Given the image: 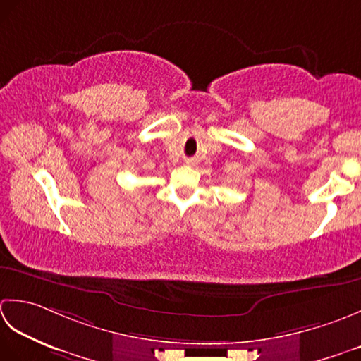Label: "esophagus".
<instances>
[{
  "label": "esophagus",
  "mask_w": 361,
  "mask_h": 361,
  "mask_svg": "<svg viewBox=\"0 0 361 361\" xmlns=\"http://www.w3.org/2000/svg\"><path fill=\"white\" fill-rule=\"evenodd\" d=\"M188 164H190V161H188Z\"/></svg>",
  "instance_id": "1"
}]
</instances>
